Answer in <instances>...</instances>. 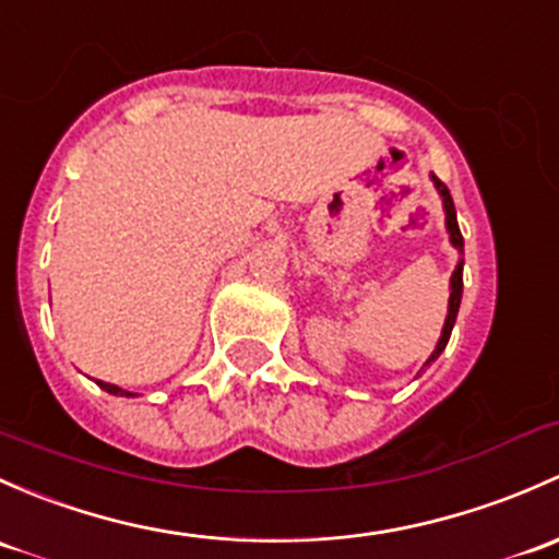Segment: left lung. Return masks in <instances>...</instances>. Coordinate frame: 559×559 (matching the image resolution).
Listing matches in <instances>:
<instances>
[{
  "mask_svg": "<svg viewBox=\"0 0 559 559\" xmlns=\"http://www.w3.org/2000/svg\"><path fill=\"white\" fill-rule=\"evenodd\" d=\"M433 185H437L439 195H442V203H444V216H448V233H450V243L455 246L457 251H463V235H461V227H457V216H455V203H452V195L448 190V185L444 181H439L437 176H431ZM461 297H463V260L457 262L455 273H452L450 278V305H448V319H444V329H442V337H439L437 348H433L431 358H428L426 364H431L433 358H439L444 348H448V340H450V332L452 326H455V319H457V308H461Z\"/></svg>",
  "mask_w": 559,
  "mask_h": 559,
  "instance_id": "1",
  "label": "left lung"
}]
</instances>
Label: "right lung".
Masks as SVG:
<instances>
[{"mask_svg": "<svg viewBox=\"0 0 559 559\" xmlns=\"http://www.w3.org/2000/svg\"><path fill=\"white\" fill-rule=\"evenodd\" d=\"M98 385L104 388V391L107 393H115V396H136V393H131V391H122V388H117V385H111V383H104V380H96Z\"/></svg>", "mask_w": 559, "mask_h": 559, "instance_id": "right-lung-1", "label": "right lung"}]
</instances>
